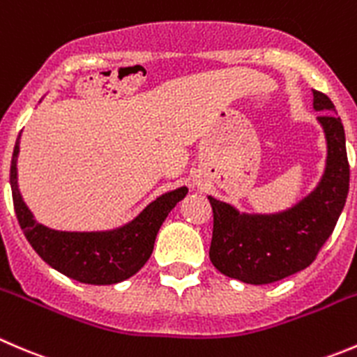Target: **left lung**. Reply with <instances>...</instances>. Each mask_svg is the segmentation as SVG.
I'll use <instances>...</instances> for the list:
<instances>
[{"label": "left lung", "instance_id": "obj_1", "mask_svg": "<svg viewBox=\"0 0 357 357\" xmlns=\"http://www.w3.org/2000/svg\"><path fill=\"white\" fill-rule=\"evenodd\" d=\"M312 107L326 142L319 182L294 206L274 213H248L208 196L213 208L210 260L222 274L248 284H269L300 273L316 259L345 206L349 161L345 132L335 105L312 90Z\"/></svg>", "mask_w": 357, "mask_h": 357}]
</instances>
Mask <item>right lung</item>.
<instances>
[{"label": "right lung", "mask_w": 357, "mask_h": 357, "mask_svg": "<svg viewBox=\"0 0 357 357\" xmlns=\"http://www.w3.org/2000/svg\"><path fill=\"white\" fill-rule=\"evenodd\" d=\"M19 153L20 135L17 137L10 167V187L20 227L34 252L48 266L79 283L116 284L139 273L153 253L158 231L165 218L189 192L185 185L168 190L119 227L104 231H60L38 222L24 201L17 172Z\"/></svg>", "instance_id": "obj_1"}]
</instances>
